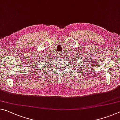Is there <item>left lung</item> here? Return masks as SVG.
<instances>
[{"label":"left lung","mask_w":120,"mask_h":120,"mask_svg":"<svg viewBox=\"0 0 120 120\" xmlns=\"http://www.w3.org/2000/svg\"><path fill=\"white\" fill-rule=\"evenodd\" d=\"M80 58H81V57H80ZM72 60H73L74 61H75V64H73H73H75V66H74V67H75V66H76V65L77 64V63L75 64L76 62H77V60H76V58H74V57H73V59H72ZM77 68H78V67H77ZM79 69H80V68H79Z\"/></svg>","instance_id":"left-lung-1"}]
</instances>
